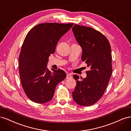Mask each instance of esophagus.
<instances>
[{"label":"esophagus","mask_w":131,"mask_h":131,"mask_svg":"<svg viewBox=\"0 0 131 131\" xmlns=\"http://www.w3.org/2000/svg\"><path fill=\"white\" fill-rule=\"evenodd\" d=\"M72 78V75H71V74H67L66 79H70V78Z\"/></svg>","instance_id":"obj_1"}]
</instances>
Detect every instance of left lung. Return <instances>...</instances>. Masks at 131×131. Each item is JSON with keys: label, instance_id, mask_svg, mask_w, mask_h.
<instances>
[{"label": "left lung", "instance_id": "obj_1", "mask_svg": "<svg viewBox=\"0 0 131 131\" xmlns=\"http://www.w3.org/2000/svg\"><path fill=\"white\" fill-rule=\"evenodd\" d=\"M75 39L82 48L81 60L90 70L85 78L74 75L77 86L72 92L74 101L80 105L90 106L103 95L112 73V56L109 42L104 35L92 28L75 25Z\"/></svg>", "mask_w": 131, "mask_h": 131}]
</instances>
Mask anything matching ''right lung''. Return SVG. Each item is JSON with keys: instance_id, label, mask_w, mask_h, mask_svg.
<instances>
[{"instance_id": "obj_1", "label": "right lung", "mask_w": 131, "mask_h": 131, "mask_svg": "<svg viewBox=\"0 0 131 131\" xmlns=\"http://www.w3.org/2000/svg\"><path fill=\"white\" fill-rule=\"evenodd\" d=\"M73 25L41 23L27 34L19 56V73L23 90L31 101L42 104L52 100L56 86L66 78L63 70L53 69L52 73L46 67L59 40Z\"/></svg>"}]
</instances>
